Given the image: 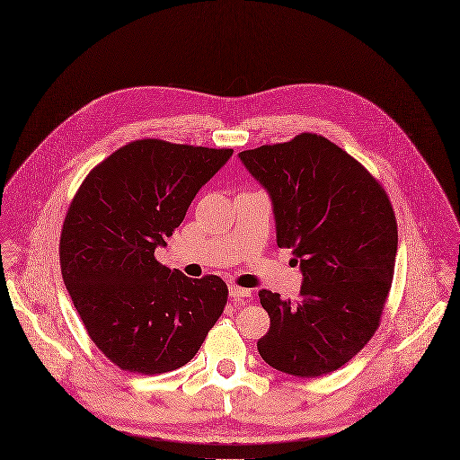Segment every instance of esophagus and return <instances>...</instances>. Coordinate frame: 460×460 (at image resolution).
I'll return each instance as SVG.
<instances>
[{"instance_id":"1","label":"esophagus","mask_w":460,"mask_h":460,"mask_svg":"<svg viewBox=\"0 0 460 460\" xmlns=\"http://www.w3.org/2000/svg\"><path fill=\"white\" fill-rule=\"evenodd\" d=\"M229 294L231 297H251V288H243V287H238V285H231L229 287Z\"/></svg>"}]
</instances>
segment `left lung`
<instances>
[{
	"label": "left lung",
	"instance_id": "8db88e82",
	"mask_svg": "<svg viewBox=\"0 0 460 460\" xmlns=\"http://www.w3.org/2000/svg\"><path fill=\"white\" fill-rule=\"evenodd\" d=\"M238 157L267 190L278 247L292 249L303 274L297 301L258 292L270 318L258 352L290 376L334 372L370 341L392 287L397 222L388 195L347 151L316 133Z\"/></svg>",
	"mask_w": 460,
	"mask_h": 460
}]
</instances>
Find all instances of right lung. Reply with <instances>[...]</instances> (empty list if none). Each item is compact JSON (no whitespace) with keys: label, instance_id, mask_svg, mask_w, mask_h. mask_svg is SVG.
I'll return each instance as SVG.
<instances>
[{"label":"right lung","instance_id":"1","mask_svg":"<svg viewBox=\"0 0 460 460\" xmlns=\"http://www.w3.org/2000/svg\"><path fill=\"white\" fill-rule=\"evenodd\" d=\"M233 149L142 138L113 151L77 190L59 242L84 329L119 368L155 376L199 352L227 303L218 276L191 279L155 260Z\"/></svg>","mask_w":460,"mask_h":460}]
</instances>
